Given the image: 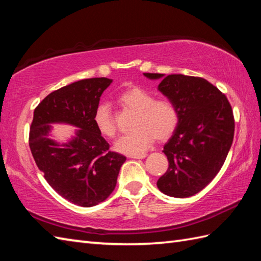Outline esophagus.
<instances>
[{"label":"esophagus","instance_id":"obj_1","mask_svg":"<svg viewBox=\"0 0 261 261\" xmlns=\"http://www.w3.org/2000/svg\"><path fill=\"white\" fill-rule=\"evenodd\" d=\"M147 156L146 153H141V154H135V156H129L130 158H135V159H143Z\"/></svg>","mask_w":261,"mask_h":261}]
</instances>
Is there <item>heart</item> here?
Masks as SVG:
<instances>
[{
  "mask_svg": "<svg viewBox=\"0 0 261 261\" xmlns=\"http://www.w3.org/2000/svg\"><path fill=\"white\" fill-rule=\"evenodd\" d=\"M124 109L136 113L130 135L120 137L114 143L116 151L135 156L149 149L154 139L165 141L174 135L179 122L176 105L169 99H156L150 92L141 87H131L118 96ZM94 123L99 134L113 138L116 125L109 104L101 103L94 112Z\"/></svg>",
  "mask_w": 261,
  "mask_h": 261,
  "instance_id": "heart-1",
  "label": "heart"
}]
</instances>
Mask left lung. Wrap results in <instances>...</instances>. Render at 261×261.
<instances>
[{"label": "left lung", "mask_w": 261, "mask_h": 261, "mask_svg": "<svg viewBox=\"0 0 261 261\" xmlns=\"http://www.w3.org/2000/svg\"><path fill=\"white\" fill-rule=\"evenodd\" d=\"M162 80L158 91L173 102L179 114L174 135L164 146L169 167L157 181L171 197H190L207 186L222 167L233 141L231 105L218 87L201 77L145 73Z\"/></svg>", "instance_id": "obj_1"}]
</instances>
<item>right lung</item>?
<instances>
[{"instance_id": "obj_1", "label": "right lung", "mask_w": 261, "mask_h": 261, "mask_svg": "<svg viewBox=\"0 0 261 261\" xmlns=\"http://www.w3.org/2000/svg\"><path fill=\"white\" fill-rule=\"evenodd\" d=\"M112 80L88 79L49 94L33 112L29 146L38 168L60 196L83 207L105 201L116 185L125 157L109 150L94 112ZM51 124L77 127L66 143L51 140Z\"/></svg>"}]
</instances>
